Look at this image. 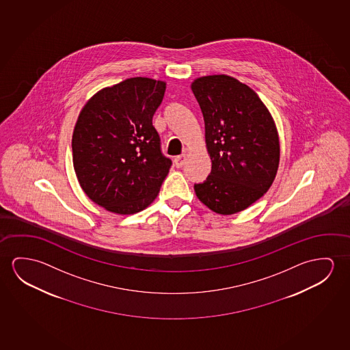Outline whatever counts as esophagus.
<instances>
[{
  "label": "esophagus",
  "mask_w": 350,
  "mask_h": 350,
  "mask_svg": "<svg viewBox=\"0 0 350 350\" xmlns=\"http://www.w3.org/2000/svg\"><path fill=\"white\" fill-rule=\"evenodd\" d=\"M185 160H187V154L177 156V157L174 159V166L177 167V168L183 167L184 163H185Z\"/></svg>",
  "instance_id": "34e87169"
}]
</instances>
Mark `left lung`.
Returning a JSON list of instances; mask_svg holds the SVG:
<instances>
[{
	"label": "left lung",
	"instance_id": "obj_1",
	"mask_svg": "<svg viewBox=\"0 0 350 350\" xmlns=\"http://www.w3.org/2000/svg\"><path fill=\"white\" fill-rule=\"evenodd\" d=\"M191 91L204 120L212 171L195 184L198 199L218 215L246 210L276 177L279 133L268 108L247 85L228 75L198 77Z\"/></svg>",
	"mask_w": 350,
	"mask_h": 350
}]
</instances>
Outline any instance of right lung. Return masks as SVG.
Returning <instances> with one entry per match:
<instances>
[{"label":"right lung","mask_w":350,"mask_h":350,"mask_svg":"<svg viewBox=\"0 0 350 350\" xmlns=\"http://www.w3.org/2000/svg\"><path fill=\"white\" fill-rule=\"evenodd\" d=\"M165 81L131 77L87 100L72 133V163L85 194L104 210L133 215L156 199L172 161L152 116Z\"/></svg>","instance_id":"1"}]
</instances>
